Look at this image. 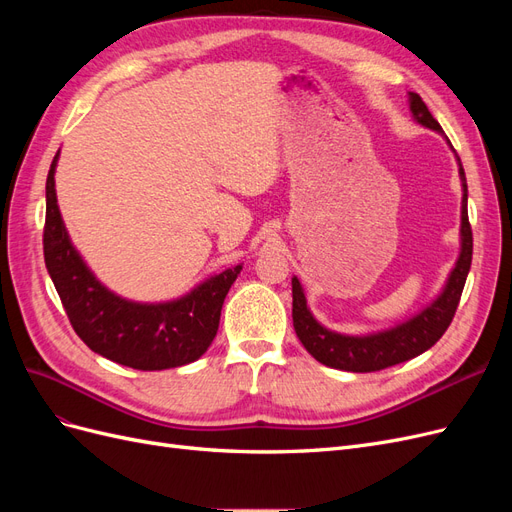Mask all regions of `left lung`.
Instances as JSON below:
<instances>
[{
    "label": "left lung",
    "instance_id": "left-lung-1",
    "mask_svg": "<svg viewBox=\"0 0 512 512\" xmlns=\"http://www.w3.org/2000/svg\"><path fill=\"white\" fill-rule=\"evenodd\" d=\"M408 104L412 119L427 130H433L444 136L440 123L433 119L427 104L421 96L408 91ZM451 145V141H446ZM453 149V145H451ZM455 153V149H453ZM461 179V228H459V256L455 267L448 273L442 290L436 294V299L427 303L421 312L397 322L395 327L371 331L361 335L337 333L327 329L322 322L316 320L312 309L307 305L305 290L297 275H292V324L297 337L305 350L314 356L322 365L354 371V374H365V371H380L414 359V356L429 350L451 324L455 309L459 305L463 286L472 265V228L468 222V183L466 173H463L461 160L455 153Z\"/></svg>",
    "mask_w": 512,
    "mask_h": 512
}]
</instances>
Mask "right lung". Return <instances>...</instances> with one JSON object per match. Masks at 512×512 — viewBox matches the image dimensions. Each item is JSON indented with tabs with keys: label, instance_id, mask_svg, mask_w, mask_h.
Wrapping results in <instances>:
<instances>
[{
	"label": "right lung",
	"instance_id": "right-lung-1",
	"mask_svg": "<svg viewBox=\"0 0 512 512\" xmlns=\"http://www.w3.org/2000/svg\"><path fill=\"white\" fill-rule=\"evenodd\" d=\"M59 151L46 177L44 262L83 342L108 361L160 371L198 361L220 327L222 305L243 265L213 273L177 299L143 303L106 288L76 250L55 192Z\"/></svg>",
	"mask_w": 512,
	"mask_h": 512
}]
</instances>
